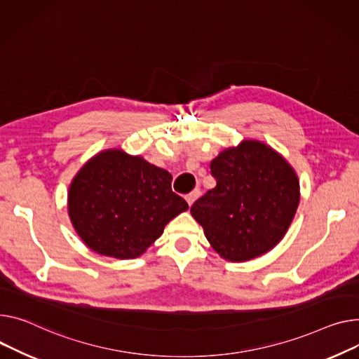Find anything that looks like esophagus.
I'll return each instance as SVG.
<instances>
[{
  "instance_id": "esophagus-1",
  "label": "esophagus",
  "mask_w": 359,
  "mask_h": 359,
  "mask_svg": "<svg viewBox=\"0 0 359 359\" xmlns=\"http://www.w3.org/2000/svg\"><path fill=\"white\" fill-rule=\"evenodd\" d=\"M198 196H199V190H192V192L187 194V195L184 196V199H186L187 205L190 206V205H192V203L198 199Z\"/></svg>"
}]
</instances>
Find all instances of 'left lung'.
<instances>
[{"label":"left lung","instance_id":"left-lung-1","mask_svg":"<svg viewBox=\"0 0 359 359\" xmlns=\"http://www.w3.org/2000/svg\"><path fill=\"white\" fill-rule=\"evenodd\" d=\"M213 189L190 212L208 241L229 261L267 252L284 236L299 205V180L278 153L244 141L210 161Z\"/></svg>","mask_w":359,"mask_h":359}]
</instances>
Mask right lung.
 Segmentation results:
<instances>
[{
    "mask_svg": "<svg viewBox=\"0 0 359 359\" xmlns=\"http://www.w3.org/2000/svg\"><path fill=\"white\" fill-rule=\"evenodd\" d=\"M67 203L82 241L119 259L141 255L189 208L172 190L169 172L121 150L90 158L72 182Z\"/></svg>",
    "mask_w": 359,
    "mask_h": 359,
    "instance_id": "add662e5",
    "label": "right lung"
}]
</instances>
